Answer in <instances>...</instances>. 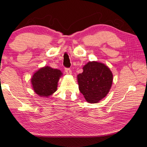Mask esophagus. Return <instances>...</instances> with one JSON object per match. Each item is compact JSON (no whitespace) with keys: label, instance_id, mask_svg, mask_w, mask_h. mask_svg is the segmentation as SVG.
<instances>
[{"label":"esophagus","instance_id":"34e87169","mask_svg":"<svg viewBox=\"0 0 147 147\" xmlns=\"http://www.w3.org/2000/svg\"><path fill=\"white\" fill-rule=\"evenodd\" d=\"M65 71L67 74H71L72 71L70 68H65Z\"/></svg>","mask_w":147,"mask_h":147}]
</instances>
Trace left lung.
<instances>
[{
    "mask_svg": "<svg viewBox=\"0 0 147 147\" xmlns=\"http://www.w3.org/2000/svg\"><path fill=\"white\" fill-rule=\"evenodd\" d=\"M78 75L79 90L87 102L96 103L107 95L110 90L113 75L109 68L98 62H89Z\"/></svg>",
    "mask_w": 147,
    "mask_h": 147,
    "instance_id": "1",
    "label": "left lung"
}]
</instances>
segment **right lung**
<instances>
[{"mask_svg":"<svg viewBox=\"0 0 147 147\" xmlns=\"http://www.w3.org/2000/svg\"><path fill=\"white\" fill-rule=\"evenodd\" d=\"M62 75L60 70L45 66L33 74L31 82L34 91L41 96H49L57 90V83Z\"/></svg>","mask_w":147,"mask_h":147,"instance_id":"right-lung-1","label":"right lung"}]
</instances>
